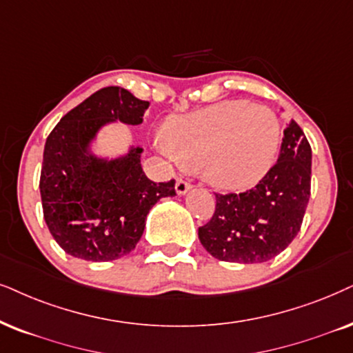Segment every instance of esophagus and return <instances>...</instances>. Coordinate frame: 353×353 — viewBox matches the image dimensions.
Wrapping results in <instances>:
<instances>
[{"label":"esophagus","mask_w":353,"mask_h":353,"mask_svg":"<svg viewBox=\"0 0 353 353\" xmlns=\"http://www.w3.org/2000/svg\"><path fill=\"white\" fill-rule=\"evenodd\" d=\"M192 189V184H189V182L187 181H182V179H179L176 182V192H177V195H185L187 192H189Z\"/></svg>","instance_id":"1"}]
</instances>
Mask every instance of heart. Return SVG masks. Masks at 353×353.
Instances as JSON below:
<instances>
[{
    "label": "heart",
    "instance_id": "heart-1",
    "mask_svg": "<svg viewBox=\"0 0 353 353\" xmlns=\"http://www.w3.org/2000/svg\"><path fill=\"white\" fill-rule=\"evenodd\" d=\"M280 123L274 110L248 101H223L174 117L156 148L176 166L202 169L226 190L256 185L274 166Z\"/></svg>",
    "mask_w": 353,
    "mask_h": 353
}]
</instances>
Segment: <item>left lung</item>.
Wrapping results in <instances>:
<instances>
[{
	"instance_id": "left-lung-1",
	"label": "left lung",
	"mask_w": 353,
	"mask_h": 353,
	"mask_svg": "<svg viewBox=\"0 0 353 353\" xmlns=\"http://www.w3.org/2000/svg\"><path fill=\"white\" fill-rule=\"evenodd\" d=\"M311 194V146L295 120L283 130L279 159L251 190L215 194L199 239L218 261L259 264L279 256L301 228Z\"/></svg>"
}]
</instances>
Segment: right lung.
<instances>
[{
	"label": "right lung",
	"mask_w": 353,
	"mask_h": 353,
	"mask_svg": "<svg viewBox=\"0 0 353 353\" xmlns=\"http://www.w3.org/2000/svg\"><path fill=\"white\" fill-rule=\"evenodd\" d=\"M150 102L119 86L102 88L61 117L46 141L40 197L53 239L70 256L115 261L135 249L153 205L174 197L176 182H156L141 168L143 148L101 158L91 143L104 125H140Z\"/></svg>",
	"instance_id": "right-lung-1"
}]
</instances>
